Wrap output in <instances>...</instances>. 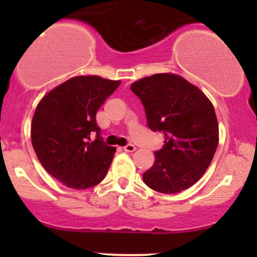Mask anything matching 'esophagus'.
I'll use <instances>...</instances> for the list:
<instances>
[{
  "instance_id": "esophagus-1",
  "label": "esophagus",
  "mask_w": 257,
  "mask_h": 257,
  "mask_svg": "<svg viewBox=\"0 0 257 257\" xmlns=\"http://www.w3.org/2000/svg\"><path fill=\"white\" fill-rule=\"evenodd\" d=\"M123 149L125 150L126 153H133V152H136V149H137V148L134 147L133 144H128V145H125V147H124Z\"/></svg>"
}]
</instances>
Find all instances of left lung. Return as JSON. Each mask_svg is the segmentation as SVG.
Returning <instances> with one entry per match:
<instances>
[{
	"label": "left lung",
	"mask_w": 257,
	"mask_h": 257,
	"mask_svg": "<svg viewBox=\"0 0 257 257\" xmlns=\"http://www.w3.org/2000/svg\"><path fill=\"white\" fill-rule=\"evenodd\" d=\"M131 89L143 103L148 126L164 134V147L154 153L144 183L163 194L190 188L206 172L219 144L212 103L203 90L174 73L144 77Z\"/></svg>",
	"instance_id": "left-lung-1"
}]
</instances>
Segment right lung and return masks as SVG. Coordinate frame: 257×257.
I'll return each mask as SVG.
<instances>
[{"label":"right lung","instance_id":"add662e5","mask_svg":"<svg viewBox=\"0 0 257 257\" xmlns=\"http://www.w3.org/2000/svg\"><path fill=\"white\" fill-rule=\"evenodd\" d=\"M120 80L77 76L49 90L37 104L31 141L48 174L71 189L98 185L107 175L115 148L99 138L95 114ZM97 139L90 142V134Z\"/></svg>","mask_w":257,"mask_h":257}]
</instances>
